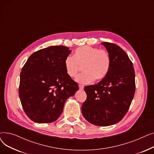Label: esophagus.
<instances>
[{
	"mask_svg": "<svg viewBox=\"0 0 154 154\" xmlns=\"http://www.w3.org/2000/svg\"><path fill=\"white\" fill-rule=\"evenodd\" d=\"M84 85H79V89L80 90H83L84 89Z\"/></svg>",
	"mask_w": 154,
	"mask_h": 154,
	"instance_id": "esophagus-1",
	"label": "esophagus"
}]
</instances>
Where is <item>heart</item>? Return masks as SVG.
<instances>
[{
  "mask_svg": "<svg viewBox=\"0 0 154 154\" xmlns=\"http://www.w3.org/2000/svg\"><path fill=\"white\" fill-rule=\"evenodd\" d=\"M68 76L75 77L83 66L84 73L79 75L76 81L80 84H88L94 80H100L107 74L110 66V57L107 51L98 48L84 45L76 48L74 57L69 55L64 61Z\"/></svg>",
  "mask_w": 154,
  "mask_h": 154,
  "instance_id": "1",
  "label": "heart"
}]
</instances>
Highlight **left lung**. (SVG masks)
Listing matches in <instances>:
<instances>
[{"mask_svg": "<svg viewBox=\"0 0 154 154\" xmlns=\"http://www.w3.org/2000/svg\"><path fill=\"white\" fill-rule=\"evenodd\" d=\"M101 44L109 54L110 69L97 84L84 87L87 99L82 112L91 124L109 126L120 122L130 107L135 91V71L122 48L113 43Z\"/></svg>", "mask_w": 154, "mask_h": 154, "instance_id": "left-lung-1", "label": "left lung"}]
</instances>
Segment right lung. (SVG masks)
Masks as SVG:
<instances>
[{
    "mask_svg": "<svg viewBox=\"0 0 154 154\" xmlns=\"http://www.w3.org/2000/svg\"><path fill=\"white\" fill-rule=\"evenodd\" d=\"M70 52L63 45L42 48L32 54L22 67L19 97L24 112L34 122H54L67 99L79 90L65 68V59Z\"/></svg>",
    "mask_w": 154,
    "mask_h": 154,
    "instance_id": "right-lung-1",
    "label": "right lung"
}]
</instances>
